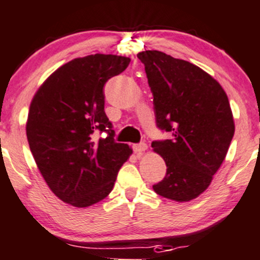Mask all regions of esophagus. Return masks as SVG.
I'll list each match as a JSON object with an SVG mask.
<instances>
[{
    "label": "esophagus",
    "instance_id": "esophagus-1",
    "mask_svg": "<svg viewBox=\"0 0 260 260\" xmlns=\"http://www.w3.org/2000/svg\"><path fill=\"white\" fill-rule=\"evenodd\" d=\"M134 151H135V153H138V155H140V153H142L145 151V150L147 149V145L145 144V142H140V144H135L133 146Z\"/></svg>",
    "mask_w": 260,
    "mask_h": 260
}]
</instances>
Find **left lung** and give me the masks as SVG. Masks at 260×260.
<instances>
[{
  "label": "left lung",
  "instance_id": "obj_1",
  "mask_svg": "<svg viewBox=\"0 0 260 260\" xmlns=\"http://www.w3.org/2000/svg\"><path fill=\"white\" fill-rule=\"evenodd\" d=\"M153 95L156 126L171 133L152 141L167 170L152 186L157 194L177 202L200 196L227 155L234 121L225 91L205 71L164 52L138 54Z\"/></svg>",
  "mask_w": 260,
  "mask_h": 260
}]
</instances>
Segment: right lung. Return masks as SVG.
<instances>
[{"label":"right lung","mask_w":260,"mask_h":260,"mask_svg":"<svg viewBox=\"0 0 260 260\" xmlns=\"http://www.w3.org/2000/svg\"><path fill=\"white\" fill-rule=\"evenodd\" d=\"M130 58L91 54L58 68L33 96L27 139L53 193L74 207H88L111 192L133 152L114 140L104 110V85L127 68ZM99 131L107 138H93Z\"/></svg>","instance_id":"1"}]
</instances>
